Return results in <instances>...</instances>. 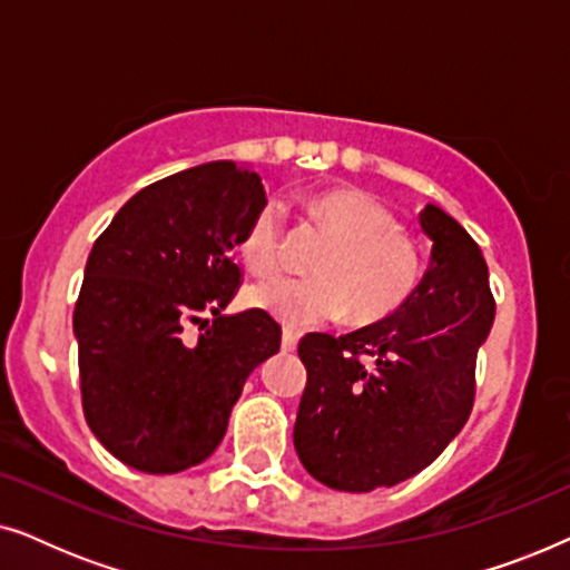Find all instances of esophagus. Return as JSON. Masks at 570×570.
I'll use <instances>...</instances> for the list:
<instances>
[{
    "label": "esophagus",
    "mask_w": 570,
    "mask_h": 570,
    "mask_svg": "<svg viewBox=\"0 0 570 570\" xmlns=\"http://www.w3.org/2000/svg\"><path fill=\"white\" fill-rule=\"evenodd\" d=\"M295 347H298V332L285 330L283 332V350H285V353H293Z\"/></svg>",
    "instance_id": "esophagus-1"
}]
</instances>
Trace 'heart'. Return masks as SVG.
<instances>
[{
	"label": "heart",
	"instance_id": "b5f03b06",
	"mask_svg": "<svg viewBox=\"0 0 570 570\" xmlns=\"http://www.w3.org/2000/svg\"><path fill=\"white\" fill-rule=\"evenodd\" d=\"M314 213L334 233L316 277H275L252 287L248 301L287 326H322L353 314L376 322L402 306L420 283V252L396 230L386 207L361 191H326ZM285 205L267 199L240 236V254L256 275H272L285 259Z\"/></svg>",
	"mask_w": 570,
	"mask_h": 570
}]
</instances>
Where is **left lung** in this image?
Instances as JSON below:
<instances>
[{
    "label": "left lung",
    "instance_id": "left-lung-1",
    "mask_svg": "<svg viewBox=\"0 0 570 570\" xmlns=\"http://www.w3.org/2000/svg\"><path fill=\"white\" fill-rule=\"evenodd\" d=\"M431 267L389 318L345 337L306 334L293 443L311 478L368 493L425 470L474 404V363L495 318L488 264L454 217L428 205Z\"/></svg>",
    "mask_w": 570,
    "mask_h": 570
}]
</instances>
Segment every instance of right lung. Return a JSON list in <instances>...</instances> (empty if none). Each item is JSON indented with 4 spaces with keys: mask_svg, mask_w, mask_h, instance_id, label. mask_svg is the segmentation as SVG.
I'll list each match as a JSON object with an SVG mask.
<instances>
[{
    "mask_svg": "<svg viewBox=\"0 0 570 570\" xmlns=\"http://www.w3.org/2000/svg\"><path fill=\"white\" fill-rule=\"evenodd\" d=\"M264 202L252 170L205 163L145 186L98 236L75 306L77 363L85 420L119 462L150 474L205 462L248 373L279 350L267 311L223 316L240 285L233 248Z\"/></svg>",
    "mask_w": 570,
    "mask_h": 570,
    "instance_id": "obj_1",
    "label": "right lung"
}]
</instances>
